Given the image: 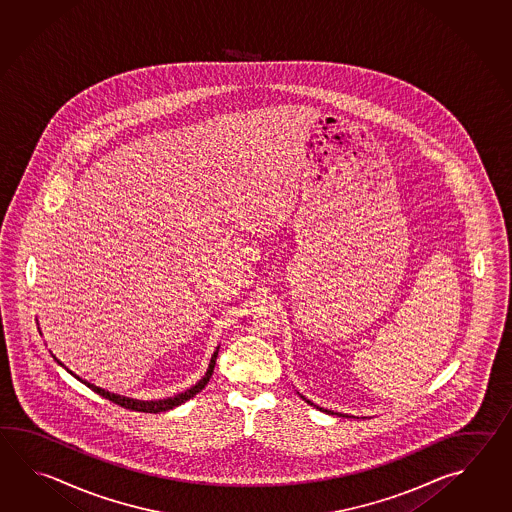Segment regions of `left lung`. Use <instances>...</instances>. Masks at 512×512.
Here are the masks:
<instances>
[{"instance_id":"1","label":"left lung","mask_w":512,"mask_h":512,"mask_svg":"<svg viewBox=\"0 0 512 512\" xmlns=\"http://www.w3.org/2000/svg\"><path fill=\"white\" fill-rule=\"evenodd\" d=\"M307 403L313 404L311 403V401H307ZM316 408H318V406H316ZM318 410H322V412H327V414H333V412H329V410H324V408H318Z\"/></svg>"}]
</instances>
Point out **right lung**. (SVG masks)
<instances>
[{"label":"right lung","instance_id":"add662e5","mask_svg":"<svg viewBox=\"0 0 512 512\" xmlns=\"http://www.w3.org/2000/svg\"><path fill=\"white\" fill-rule=\"evenodd\" d=\"M219 349V348H218ZM218 349L214 351V355H212V359H210V364H208L207 373H205V377L201 379V381L196 382L192 388H188L186 392L177 393L175 397H168V399H159V401H139V399H130V397H122V395H117V393L106 392V390H102V388H98L95 384H91V382L82 381L78 375H75L73 371H69L75 379L82 382V384H86L87 388H91L93 392L98 393V395H102L104 399H108L111 403L119 404L122 408H128V410H135V412H146V414H159V412H166V410H172L175 406H179V404L186 403L188 399H192L196 393L201 392L205 386H207V382L210 381V377H212V373H214V366H216V357H218ZM56 362L60 364V366H64L60 360L56 359Z\"/></svg>","mask_w":512,"mask_h":512}]
</instances>
